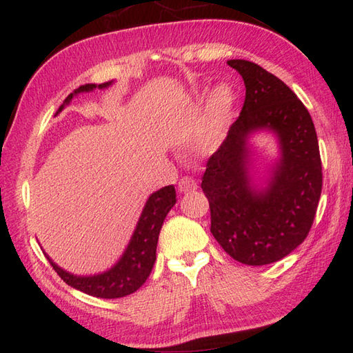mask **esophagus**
I'll return each instance as SVG.
<instances>
[{
    "instance_id": "obj_1",
    "label": "esophagus",
    "mask_w": 353,
    "mask_h": 353,
    "mask_svg": "<svg viewBox=\"0 0 353 353\" xmlns=\"http://www.w3.org/2000/svg\"><path fill=\"white\" fill-rule=\"evenodd\" d=\"M177 188H179V191H181V193H187V191H193V190L197 188V182L194 181L193 177L185 176V177L181 179V181H179Z\"/></svg>"
}]
</instances>
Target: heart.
Returning <instances> with one entry per match:
<instances>
[{"mask_svg": "<svg viewBox=\"0 0 353 353\" xmlns=\"http://www.w3.org/2000/svg\"><path fill=\"white\" fill-rule=\"evenodd\" d=\"M230 105H232V94L228 89L223 86L217 88L210 103V126L205 134V146H211L214 142L223 125V120L227 119Z\"/></svg>", "mask_w": 353, "mask_h": 353, "instance_id": "heart-1", "label": "heart"}]
</instances>
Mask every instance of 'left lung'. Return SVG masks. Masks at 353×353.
<instances>
[{
	"instance_id": "8db88e82",
	"label": "left lung",
	"mask_w": 353,
	"mask_h": 353,
	"mask_svg": "<svg viewBox=\"0 0 353 353\" xmlns=\"http://www.w3.org/2000/svg\"><path fill=\"white\" fill-rule=\"evenodd\" d=\"M245 85V100L202 176L214 239L233 259L265 265L285 258L309 234L323 188V168L312 117L278 77L247 60H228ZM277 132L281 162L262 192L249 183L246 137Z\"/></svg>"
}]
</instances>
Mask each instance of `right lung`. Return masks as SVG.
<instances>
[{"label":"right lung","instance_id":"add662e5","mask_svg":"<svg viewBox=\"0 0 353 353\" xmlns=\"http://www.w3.org/2000/svg\"><path fill=\"white\" fill-rule=\"evenodd\" d=\"M108 85H111V83H105V85H100L99 88H106ZM94 88L95 85H83L79 89H75V92L69 94L66 100L63 101L59 112L63 110V106L69 103L74 94L92 91ZM174 203L176 190L172 185H168V187L159 190L150 196L142 211V216L139 219L136 232L132 234L130 245H128L121 259L110 272L95 274V276H74V274L55 265L48 256L50 265L54 267L57 274L68 285L86 294H91V296L114 299L131 294L145 284L152 267H154L160 228H162L165 217L168 214V211L174 207Z\"/></svg>","mask_w":353,"mask_h":353}]
</instances>
